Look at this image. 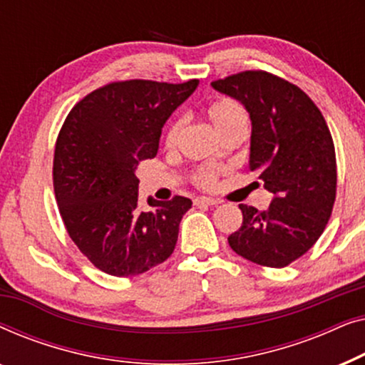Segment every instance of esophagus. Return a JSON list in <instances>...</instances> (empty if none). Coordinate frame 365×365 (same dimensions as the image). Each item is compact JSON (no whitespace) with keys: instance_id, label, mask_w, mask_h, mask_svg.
<instances>
[{"instance_id":"esophagus-1","label":"esophagus","mask_w":365,"mask_h":365,"mask_svg":"<svg viewBox=\"0 0 365 365\" xmlns=\"http://www.w3.org/2000/svg\"><path fill=\"white\" fill-rule=\"evenodd\" d=\"M194 204L196 206H217V204H221V201L212 197H196L194 199Z\"/></svg>"}]
</instances>
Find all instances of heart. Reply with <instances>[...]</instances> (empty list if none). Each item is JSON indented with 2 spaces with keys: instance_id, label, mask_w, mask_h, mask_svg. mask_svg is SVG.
<instances>
[{
  "instance_id": "heart-1",
  "label": "heart",
  "mask_w": 365,
  "mask_h": 365,
  "mask_svg": "<svg viewBox=\"0 0 365 365\" xmlns=\"http://www.w3.org/2000/svg\"><path fill=\"white\" fill-rule=\"evenodd\" d=\"M207 118L209 121L214 124V128L217 129L219 134L222 138L229 136L232 133H247L249 128V114L246 111V108L242 106L241 103L236 101V99L231 98H222L214 101L211 106L207 108ZM184 128V121L181 118L174 119L169 124L166 129V134H164V143L166 146L173 148L176 146V143L179 141V136H181ZM196 182L202 187H212L216 184L217 179V171L214 169H199L196 173Z\"/></svg>"
}]
</instances>
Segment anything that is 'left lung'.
Returning a JSON list of instances; mask_svg holds the SVG:
<instances>
[{"instance_id": "8db88e82", "label": "left lung", "mask_w": 365, "mask_h": 365, "mask_svg": "<svg viewBox=\"0 0 365 365\" xmlns=\"http://www.w3.org/2000/svg\"><path fill=\"white\" fill-rule=\"evenodd\" d=\"M211 86L247 109L249 169L274 194L266 211L239 204L242 226L229 246L251 262L286 267L321 237L336 201V149L326 119L301 88L276 74L242 71Z\"/></svg>"}]
</instances>
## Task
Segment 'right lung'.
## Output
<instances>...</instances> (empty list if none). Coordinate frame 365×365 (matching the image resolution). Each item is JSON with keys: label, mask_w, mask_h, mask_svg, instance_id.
Listing matches in <instances>:
<instances>
[{"label": "right lung", "mask_w": 365, "mask_h": 365, "mask_svg": "<svg viewBox=\"0 0 365 365\" xmlns=\"http://www.w3.org/2000/svg\"><path fill=\"white\" fill-rule=\"evenodd\" d=\"M129 79L84 96L64 119L53 161L54 194L64 227L99 271L131 277L171 256L179 222L192 201L149 197L138 207V164L158 154L161 129L197 88Z\"/></svg>", "instance_id": "right-lung-1"}]
</instances>
